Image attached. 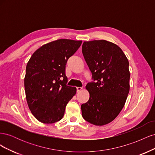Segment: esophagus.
<instances>
[{
	"instance_id": "1",
	"label": "esophagus",
	"mask_w": 155,
	"mask_h": 155,
	"mask_svg": "<svg viewBox=\"0 0 155 155\" xmlns=\"http://www.w3.org/2000/svg\"><path fill=\"white\" fill-rule=\"evenodd\" d=\"M76 89H77V92H79L81 91L82 89H83V87H76Z\"/></svg>"
}]
</instances>
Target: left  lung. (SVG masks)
Segmentation results:
<instances>
[{"label": "left lung", "mask_w": 155, "mask_h": 155, "mask_svg": "<svg viewBox=\"0 0 155 155\" xmlns=\"http://www.w3.org/2000/svg\"><path fill=\"white\" fill-rule=\"evenodd\" d=\"M82 53L94 81L87 83L88 101L81 106L82 116L95 125L113 121L129 92V61L118 45L105 40L85 41Z\"/></svg>", "instance_id": "obj_1"}]
</instances>
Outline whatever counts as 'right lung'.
<instances>
[{"label":"right lung","instance_id":"1","mask_svg":"<svg viewBox=\"0 0 155 155\" xmlns=\"http://www.w3.org/2000/svg\"><path fill=\"white\" fill-rule=\"evenodd\" d=\"M82 41L58 39L43 45L32 54L25 77L26 98L35 118L44 124L63 118L68 102L76 88L67 85V60L80 47Z\"/></svg>","mask_w":155,"mask_h":155}]
</instances>
